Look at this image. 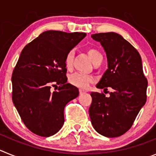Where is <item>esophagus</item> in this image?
<instances>
[{
  "instance_id": "34e87169",
  "label": "esophagus",
  "mask_w": 156,
  "mask_h": 156,
  "mask_svg": "<svg viewBox=\"0 0 156 156\" xmlns=\"http://www.w3.org/2000/svg\"><path fill=\"white\" fill-rule=\"evenodd\" d=\"M85 93V91L83 90H82V89H80V94H84Z\"/></svg>"
}]
</instances>
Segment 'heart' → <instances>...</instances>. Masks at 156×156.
I'll return each instance as SVG.
<instances>
[{"instance_id":"obj_1","label":"heart","mask_w":156,"mask_h":156,"mask_svg":"<svg viewBox=\"0 0 156 156\" xmlns=\"http://www.w3.org/2000/svg\"><path fill=\"white\" fill-rule=\"evenodd\" d=\"M87 54L94 64L98 62V61L102 59V55L100 53L98 50L95 48H88ZM64 64L66 68L68 70L72 69L73 65V52L69 51L65 56ZM93 80V77L90 76L85 75V74L76 73L69 76V82L73 86L78 87L80 88L87 87L88 84Z\"/></svg>"}]
</instances>
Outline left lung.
Listing matches in <instances>:
<instances>
[{"mask_svg":"<svg viewBox=\"0 0 156 156\" xmlns=\"http://www.w3.org/2000/svg\"><path fill=\"white\" fill-rule=\"evenodd\" d=\"M102 45L108 69L91 92L89 115L95 130L105 137H119L133 125L147 99L148 80L143 73L140 54L119 34L113 32L92 34ZM110 88L112 92H108ZM110 94L106 97L105 93Z\"/></svg>","mask_w":156,"mask_h":156,"instance_id":"obj_1","label":"left lung"}]
</instances>
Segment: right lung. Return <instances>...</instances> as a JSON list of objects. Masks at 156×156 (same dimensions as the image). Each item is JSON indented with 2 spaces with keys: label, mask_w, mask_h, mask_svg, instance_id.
<instances>
[{
  "label": "right lung",
  "mask_w": 156,
  "mask_h": 156,
  "mask_svg": "<svg viewBox=\"0 0 156 156\" xmlns=\"http://www.w3.org/2000/svg\"><path fill=\"white\" fill-rule=\"evenodd\" d=\"M86 35L48 30L22 51L12 73V101L23 123L35 134L50 137L57 133L64 123L65 106L79 95L78 88L66 83L64 59Z\"/></svg>",
  "instance_id": "add662e5"
}]
</instances>
